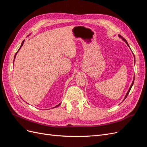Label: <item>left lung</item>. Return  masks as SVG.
Here are the masks:
<instances>
[{"label":"left lung","mask_w":147,"mask_h":147,"mask_svg":"<svg viewBox=\"0 0 147 147\" xmlns=\"http://www.w3.org/2000/svg\"><path fill=\"white\" fill-rule=\"evenodd\" d=\"M119 37H121L122 38V39L124 41V42H125L126 43V44H127V45L129 46V45H128V43H127V41L125 39H124V38H123L121 36V35H119ZM134 80H133V82H132V84H131V86H130V88H129V90H128V91H127V94H126V96H125V97H124V99H125L126 98V97H127V95H128V94H129V91H131V88H132V85H133V84H134Z\"/></svg>","instance_id":"left-lung-1"}]
</instances>
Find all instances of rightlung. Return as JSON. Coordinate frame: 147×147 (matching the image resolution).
I'll return each mask as SVG.
<instances>
[{
  "instance_id": "right-lung-1",
  "label": "right lung",
  "mask_w": 147,
  "mask_h": 147,
  "mask_svg": "<svg viewBox=\"0 0 147 147\" xmlns=\"http://www.w3.org/2000/svg\"><path fill=\"white\" fill-rule=\"evenodd\" d=\"M24 40H23V42H22V43H21V47H20V48H19V50H20V48H21V47H22V46H23V43H24ZM18 51H19V50H18ZM18 51H17V52L16 53V54H15V57H16V54H17V53H18ZM15 58H14V59H15ZM61 103L59 104L58 105H56V106L55 107H58L59 105H61ZM54 108H55V107H54Z\"/></svg>"
}]
</instances>
